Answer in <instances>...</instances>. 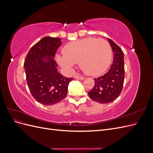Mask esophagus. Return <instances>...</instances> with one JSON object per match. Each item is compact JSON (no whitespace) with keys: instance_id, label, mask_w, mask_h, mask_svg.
<instances>
[{"instance_id":"esophagus-1","label":"esophagus","mask_w":153,"mask_h":153,"mask_svg":"<svg viewBox=\"0 0 153 153\" xmlns=\"http://www.w3.org/2000/svg\"><path fill=\"white\" fill-rule=\"evenodd\" d=\"M74 78H76V79H79V80H84V78H85L84 77H83V76H80V75H75V76H74Z\"/></svg>"}]
</instances>
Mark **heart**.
<instances>
[{"label": "heart", "instance_id": "b5f03b06", "mask_svg": "<svg viewBox=\"0 0 153 153\" xmlns=\"http://www.w3.org/2000/svg\"><path fill=\"white\" fill-rule=\"evenodd\" d=\"M64 55H57L61 67L71 70L75 63L85 73L91 76L102 74L109 67L112 57V48L108 41L85 38L73 41L63 48Z\"/></svg>", "mask_w": 153, "mask_h": 153}]
</instances>
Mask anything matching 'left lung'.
Here are the masks:
<instances>
[{"label": "left lung", "mask_w": 153, "mask_h": 153, "mask_svg": "<svg viewBox=\"0 0 153 153\" xmlns=\"http://www.w3.org/2000/svg\"><path fill=\"white\" fill-rule=\"evenodd\" d=\"M114 52V61L109 71L103 76L94 78L95 84L88 95L100 103L114 101L121 94L124 79V53L119 46L108 38Z\"/></svg>", "instance_id": "8db88e82"}]
</instances>
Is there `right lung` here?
Segmentation results:
<instances>
[{
  "label": "right lung",
  "instance_id": "1",
  "mask_svg": "<svg viewBox=\"0 0 153 153\" xmlns=\"http://www.w3.org/2000/svg\"><path fill=\"white\" fill-rule=\"evenodd\" d=\"M61 43V39L45 37L30 49L25 60L29 91L38 102L45 105L62 101L73 80V78H66L58 72V66L53 59Z\"/></svg>",
  "mask_w": 153,
  "mask_h": 153
}]
</instances>
